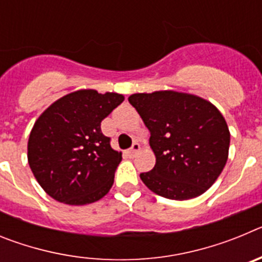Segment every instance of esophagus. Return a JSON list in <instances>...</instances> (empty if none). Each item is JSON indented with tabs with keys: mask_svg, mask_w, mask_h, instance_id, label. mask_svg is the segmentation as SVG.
Segmentation results:
<instances>
[{
	"mask_svg": "<svg viewBox=\"0 0 262 262\" xmlns=\"http://www.w3.org/2000/svg\"><path fill=\"white\" fill-rule=\"evenodd\" d=\"M139 151H140V144H139V143H134L133 147L129 148V149L127 152H128L129 156H135V155L138 154Z\"/></svg>",
	"mask_w": 262,
	"mask_h": 262,
	"instance_id": "obj_1",
	"label": "esophagus"
}]
</instances>
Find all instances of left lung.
Instances as JSON below:
<instances>
[{"label":"left lung","mask_w":262,"mask_h":262,"mask_svg":"<svg viewBox=\"0 0 262 262\" xmlns=\"http://www.w3.org/2000/svg\"><path fill=\"white\" fill-rule=\"evenodd\" d=\"M128 102L149 129L156 156L151 172L142 173L145 186L174 201L200 196L221 176L228 159L230 129L210 101L174 90L136 93Z\"/></svg>","instance_id":"8db88e82"}]
</instances>
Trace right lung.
Returning a JSON list of instances; mask_svg holds the SVG:
<instances>
[{"label":"right lung","instance_id":"right-lung-1","mask_svg":"<svg viewBox=\"0 0 262 262\" xmlns=\"http://www.w3.org/2000/svg\"><path fill=\"white\" fill-rule=\"evenodd\" d=\"M123 94L81 89L61 97L36 119L27 160L41 189L57 202L84 206L110 191L122 152L113 149L101 122Z\"/></svg>","mask_w":262,"mask_h":262}]
</instances>
